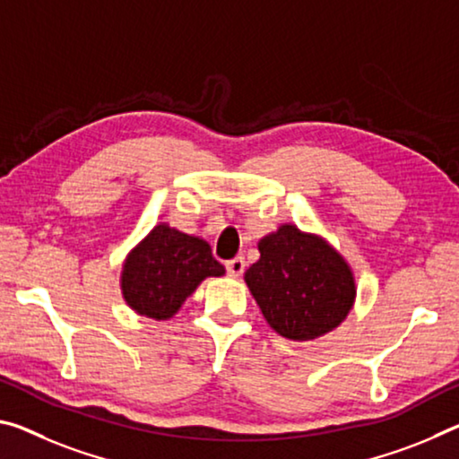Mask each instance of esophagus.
<instances>
[{
    "mask_svg": "<svg viewBox=\"0 0 459 459\" xmlns=\"http://www.w3.org/2000/svg\"><path fill=\"white\" fill-rule=\"evenodd\" d=\"M227 272L229 275H232V278H238V275H243L245 272V259L243 257H235L227 261Z\"/></svg>",
    "mask_w": 459,
    "mask_h": 459,
    "instance_id": "esophagus-1",
    "label": "esophagus"
}]
</instances>
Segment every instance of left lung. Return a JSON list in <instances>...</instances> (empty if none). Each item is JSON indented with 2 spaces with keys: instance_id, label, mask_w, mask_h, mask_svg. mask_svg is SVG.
I'll use <instances>...</instances> for the list:
<instances>
[{
  "instance_id": "8db88e82",
  "label": "left lung",
  "mask_w": 459,
  "mask_h": 459,
  "mask_svg": "<svg viewBox=\"0 0 459 459\" xmlns=\"http://www.w3.org/2000/svg\"><path fill=\"white\" fill-rule=\"evenodd\" d=\"M259 253L245 281L275 333L310 341L345 321L355 300V281L329 243L283 224L261 238Z\"/></svg>"
}]
</instances>
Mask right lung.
Returning <instances> with one entry per match:
<instances>
[{
	"mask_svg": "<svg viewBox=\"0 0 459 459\" xmlns=\"http://www.w3.org/2000/svg\"><path fill=\"white\" fill-rule=\"evenodd\" d=\"M224 273L206 241L157 224L122 269V294L138 315L171 318L202 280Z\"/></svg>",
	"mask_w": 459,
	"mask_h": 459,
	"instance_id": "1",
	"label": "right lung"
}]
</instances>
